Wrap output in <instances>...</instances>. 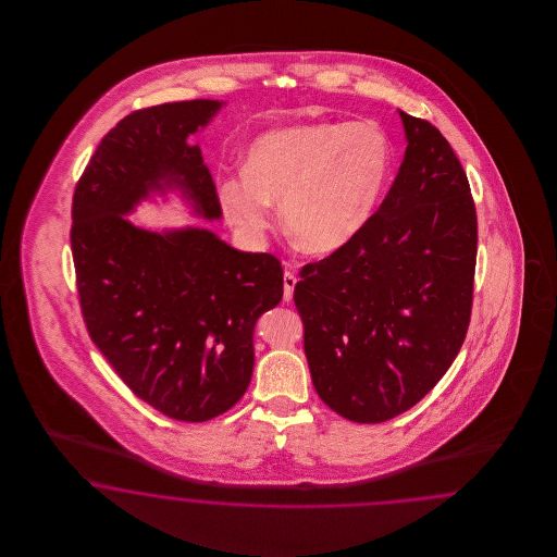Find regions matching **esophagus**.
Masks as SVG:
<instances>
[{"label": "esophagus", "mask_w": 557, "mask_h": 557, "mask_svg": "<svg viewBox=\"0 0 557 557\" xmlns=\"http://www.w3.org/2000/svg\"><path fill=\"white\" fill-rule=\"evenodd\" d=\"M296 275L292 271L286 270L284 273V302H289L292 296H294V287H296Z\"/></svg>", "instance_id": "obj_1"}]
</instances>
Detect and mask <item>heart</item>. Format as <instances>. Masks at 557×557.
Returning a JSON list of instances; mask_svg holds the SVG:
<instances>
[{
	"instance_id": "1",
	"label": "heart",
	"mask_w": 557,
	"mask_h": 557,
	"mask_svg": "<svg viewBox=\"0 0 557 557\" xmlns=\"http://www.w3.org/2000/svg\"><path fill=\"white\" fill-rule=\"evenodd\" d=\"M392 147L373 122L306 124L255 138L245 173L226 177L219 200L226 219L259 236L271 202L308 253H333L370 222L388 184Z\"/></svg>"
}]
</instances>
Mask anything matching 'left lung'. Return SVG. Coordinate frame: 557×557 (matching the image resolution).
<instances>
[{
	"label": "left lung",
	"instance_id": "obj_1",
	"mask_svg": "<svg viewBox=\"0 0 557 557\" xmlns=\"http://www.w3.org/2000/svg\"><path fill=\"white\" fill-rule=\"evenodd\" d=\"M405 161L366 228L294 287L322 403L384 422L421 403L470 326L478 219L468 175L429 120L400 112Z\"/></svg>",
	"mask_w": 557,
	"mask_h": 557
}]
</instances>
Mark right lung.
I'll return each instance as SVG.
<instances>
[{
	"instance_id": "right-lung-1",
	"label": "right lung",
	"mask_w": 557,
	"mask_h": 557,
	"mask_svg": "<svg viewBox=\"0 0 557 557\" xmlns=\"http://www.w3.org/2000/svg\"><path fill=\"white\" fill-rule=\"evenodd\" d=\"M216 100L136 110L101 138L71 208V251L85 326L140 400L169 419L203 422L243 398L255 322L284 296L270 253L236 251L206 228L151 233L122 214L152 189L180 187L206 219L220 202L198 145Z\"/></svg>"
}]
</instances>
